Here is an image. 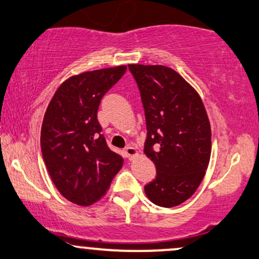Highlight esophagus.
Segmentation results:
<instances>
[{
    "label": "esophagus",
    "mask_w": 259,
    "mask_h": 259,
    "mask_svg": "<svg viewBox=\"0 0 259 259\" xmlns=\"http://www.w3.org/2000/svg\"><path fill=\"white\" fill-rule=\"evenodd\" d=\"M124 155L127 156V158L131 159L133 156L137 155V150L133 148V146H127V148L124 149Z\"/></svg>",
    "instance_id": "obj_1"
}]
</instances>
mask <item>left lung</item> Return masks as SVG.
Segmentation results:
<instances>
[{
  "label": "left lung",
  "mask_w": 259,
  "mask_h": 259,
  "mask_svg": "<svg viewBox=\"0 0 259 259\" xmlns=\"http://www.w3.org/2000/svg\"><path fill=\"white\" fill-rule=\"evenodd\" d=\"M138 85L146 120L144 152L156 165L145 185L158 206L184 203L202 183L211 154V130L199 95L165 66L128 65Z\"/></svg>",
  "instance_id": "obj_1"
}]
</instances>
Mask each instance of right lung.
Returning <instances> with one entry per match:
<instances>
[{"instance_id": "right-lung-1", "label": "right lung", "mask_w": 259, "mask_h": 259, "mask_svg": "<svg viewBox=\"0 0 259 259\" xmlns=\"http://www.w3.org/2000/svg\"><path fill=\"white\" fill-rule=\"evenodd\" d=\"M126 69L119 66L71 76L57 89L44 115V163L60 193L78 205L101 199L123 164V158L108 148L97 110Z\"/></svg>"}]
</instances>
